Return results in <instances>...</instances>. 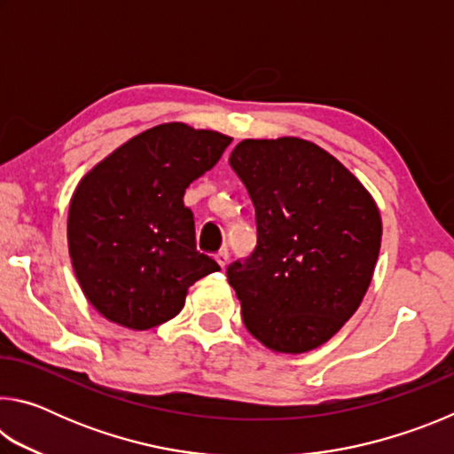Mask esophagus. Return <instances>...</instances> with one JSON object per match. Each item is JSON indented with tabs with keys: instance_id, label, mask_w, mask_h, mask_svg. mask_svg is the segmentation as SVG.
I'll return each instance as SVG.
<instances>
[{
	"instance_id": "obj_1",
	"label": "esophagus",
	"mask_w": 454,
	"mask_h": 454,
	"mask_svg": "<svg viewBox=\"0 0 454 454\" xmlns=\"http://www.w3.org/2000/svg\"><path fill=\"white\" fill-rule=\"evenodd\" d=\"M216 262L224 268L226 264H228V250H220L218 254H216Z\"/></svg>"
}]
</instances>
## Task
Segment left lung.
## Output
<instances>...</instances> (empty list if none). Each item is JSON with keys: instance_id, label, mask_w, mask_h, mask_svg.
I'll return each instance as SVG.
<instances>
[{"instance_id": "1", "label": "left lung", "mask_w": 454, "mask_h": 454, "mask_svg": "<svg viewBox=\"0 0 454 454\" xmlns=\"http://www.w3.org/2000/svg\"><path fill=\"white\" fill-rule=\"evenodd\" d=\"M256 208L258 246L228 266L248 333L302 355L344 326L372 282L379 206L347 166L302 137L242 140L230 153Z\"/></svg>"}]
</instances>
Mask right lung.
<instances>
[{"instance_id": "add662e5", "label": "right lung", "mask_w": 454, "mask_h": 454, "mask_svg": "<svg viewBox=\"0 0 454 454\" xmlns=\"http://www.w3.org/2000/svg\"><path fill=\"white\" fill-rule=\"evenodd\" d=\"M232 137L184 121L129 137L75 186L67 250L88 302L106 320L148 330L184 309L188 288L220 270L196 250L192 182L212 170Z\"/></svg>"}]
</instances>
